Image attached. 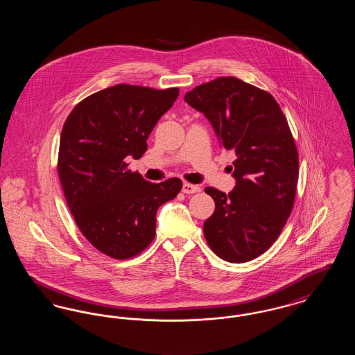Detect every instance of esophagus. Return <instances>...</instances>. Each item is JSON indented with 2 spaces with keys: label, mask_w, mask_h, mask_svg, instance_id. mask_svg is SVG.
Returning <instances> with one entry per match:
<instances>
[{
  "label": "esophagus",
  "mask_w": 355,
  "mask_h": 355,
  "mask_svg": "<svg viewBox=\"0 0 355 355\" xmlns=\"http://www.w3.org/2000/svg\"><path fill=\"white\" fill-rule=\"evenodd\" d=\"M182 191H184L185 194H194V193L201 191V187L198 185H193V184H187V182H185V184L182 185Z\"/></svg>",
  "instance_id": "1"
}]
</instances>
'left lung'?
<instances>
[{"label": "left lung", "instance_id": "1", "mask_svg": "<svg viewBox=\"0 0 355 355\" xmlns=\"http://www.w3.org/2000/svg\"><path fill=\"white\" fill-rule=\"evenodd\" d=\"M184 100L236 154V187L205 189L216 202L203 222L206 242L223 261L249 262L275 242L295 200L300 159L286 117L270 93L236 77L198 85Z\"/></svg>", "mask_w": 355, "mask_h": 355}]
</instances>
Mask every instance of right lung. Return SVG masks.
Here are the masks:
<instances>
[{"label":"right lung","mask_w":355,"mask_h":355,"mask_svg":"<svg viewBox=\"0 0 355 355\" xmlns=\"http://www.w3.org/2000/svg\"><path fill=\"white\" fill-rule=\"evenodd\" d=\"M178 93L114 85L77 103L64 123L61 186L78 229L105 255L126 259L144 252L155 236L158 207L182 189L180 178L153 184L126 164L148 150V137Z\"/></svg>","instance_id":"right-lung-1"}]
</instances>
